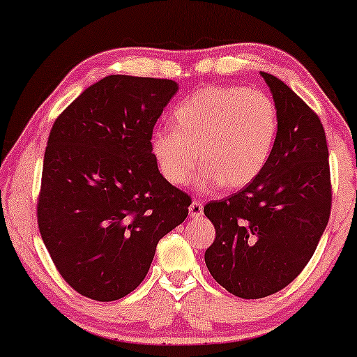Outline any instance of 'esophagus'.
Returning <instances> with one entry per match:
<instances>
[{"instance_id":"1","label":"esophagus","mask_w":357,"mask_h":357,"mask_svg":"<svg viewBox=\"0 0 357 357\" xmlns=\"http://www.w3.org/2000/svg\"><path fill=\"white\" fill-rule=\"evenodd\" d=\"M188 211H190V218L193 219L203 216V203L199 202V199H193L192 204H190Z\"/></svg>"}]
</instances>
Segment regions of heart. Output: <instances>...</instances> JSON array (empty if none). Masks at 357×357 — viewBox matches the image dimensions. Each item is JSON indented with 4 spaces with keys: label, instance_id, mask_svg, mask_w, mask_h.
Instances as JSON below:
<instances>
[{
    "label": "heart",
    "instance_id": "1",
    "mask_svg": "<svg viewBox=\"0 0 357 357\" xmlns=\"http://www.w3.org/2000/svg\"><path fill=\"white\" fill-rule=\"evenodd\" d=\"M175 126L151 136V153L162 177L185 185L198 160L199 188H241L255 180L270 159L278 135V110L263 91L211 86L174 110Z\"/></svg>",
    "mask_w": 357,
    "mask_h": 357
}]
</instances>
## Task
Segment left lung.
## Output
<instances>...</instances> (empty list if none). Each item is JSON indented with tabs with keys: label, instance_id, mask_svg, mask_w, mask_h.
Wrapping results in <instances>:
<instances>
[{
	"label": "left lung",
	"instance_id": "8db88e82",
	"mask_svg": "<svg viewBox=\"0 0 357 357\" xmlns=\"http://www.w3.org/2000/svg\"><path fill=\"white\" fill-rule=\"evenodd\" d=\"M260 75L278 110L270 159L247 187L204 206L216 229L204 261L214 280L242 299L275 294L301 275L331 209L328 148L320 119L281 79Z\"/></svg>",
	"mask_w": 357,
	"mask_h": 357
}]
</instances>
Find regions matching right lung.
<instances>
[{"mask_svg":"<svg viewBox=\"0 0 357 357\" xmlns=\"http://www.w3.org/2000/svg\"><path fill=\"white\" fill-rule=\"evenodd\" d=\"M175 81L112 75L87 87L53 123L37 222L56 270L99 302L130 294L158 242L185 221L192 198L160 175L151 136Z\"/></svg>","mask_w":357,"mask_h":357,"instance_id":"add662e5","label":"right lung"}]
</instances>
